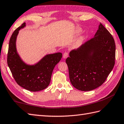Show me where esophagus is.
<instances>
[{"label": "esophagus", "mask_w": 124, "mask_h": 124, "mask_svg": "<svg viewBox=\"0 0 124 124\" xmlns=\"http://www.w3.org/2000/svg\"><path fill=\"white\" fill-rule=\"evenodd\" d=\"M68 53L67 52H65L64 53L63 55V59H66V58L68 57Z\"/></svg>", "instance_id": "1"}]
</instances>
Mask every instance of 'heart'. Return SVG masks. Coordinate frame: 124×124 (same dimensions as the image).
Returning <instances> with one entry per match:
<instances>
[{"label":"heart","instance_id":"heart-1","mask_svg":"<svg viewBox=\"0 0 124 124\" xmlns=\"http://www.w3.org/2000/svg\"><path fill=\"white\" fill-rule=\"evenodd\" d=\"M81 29L80 28L76 29V30L75 31V33L76 34H79L80 33H81ZM84 39H85V38H84V36H81L80 38H79L77 40V41H76V43L75 44V46L76 47H80L81 45L83 44Z\"/></svg>","mask_w":124,"mask_h":124}]
</instances>
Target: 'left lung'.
Here are the masks:
<instances>
[{"label":"left lung","instance_id":"obj_1","mask_svg":"<svg viewBox=\"0 0 124 124\" xmlns=\"http://www.w3.org/2000/svg\"><path fill=\"white\" fill-rule=\"evenodd\" d=\"M115 53L114 38L100 23L94 38L71 51L66 59L72 86L82 91L101 86L114 68Z\"/></svg>","mask_w":124,"mask_h":124}]
</instances>
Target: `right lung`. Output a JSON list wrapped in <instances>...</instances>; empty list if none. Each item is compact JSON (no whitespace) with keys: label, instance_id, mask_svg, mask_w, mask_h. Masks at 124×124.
Returning a JSON list of instances; mask_svg holds the SVG:
<instances>
[{"label":"right lung","instance_id":"obj_1","mask_svg":"<svg viewBox=\"0 0 124 124\" xmlns=\"http://www.w3.org/2000/svg\"><path fill=\"white\" fill-rule=\"evenodd\" d=\"M23 24L13 33L9 42L7 64L18 85L31 92H38L48 86L53 71L62 57L61 53L47 54L36 63L30 65L23 61L16 49L17 36L19 30L24 28Z\"/></svg>","mask_w":124,"mask_h":124}]
</instances>
